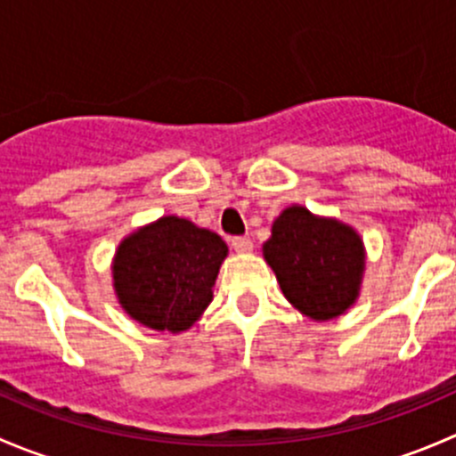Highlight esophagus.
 <instances>
[{
    "label": "esophagus",
    "mask_w": 456,
    "mask_h": 456,
    "mask_svg": "<svg viewBox=\"0 0 456 456\" xmlns=\"http://www.w3.org/2000/svg\"><path fill=\"white\" fill-rule=\"evenodd\" d=\"M232 249L236 251V254H249V251L254 249V242L245 236H236L232 238Z\"/></svg>",
    "instance_id": "1"
}]
</instances>
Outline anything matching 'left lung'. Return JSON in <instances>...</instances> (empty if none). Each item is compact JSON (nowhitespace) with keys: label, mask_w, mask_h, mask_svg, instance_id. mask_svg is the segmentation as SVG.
I'll use <instances>...</instances> for the list:
<instances>
[{"label":"left lung","mask_w":456,"mask_h":456,"mask_svg":"<svg viewBox=\"0 0 456 456\" xmlns=\"http://www.w3.org/2000/svg\"><path fill=\"white\" fill-rule=\"evenodd\" d=\"M262 254L284 297L315 322L333 320L355 305L364 275L360 233L335 218L291 205L273 220Z\"/></svg>","instance_id":"8db88e82"}]
</instances>
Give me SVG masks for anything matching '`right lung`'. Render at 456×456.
Listing matches in <instances>:
<instances>
[{"label":"right lung","mask_w":456,"mask_h":456,"mask_svg":"<svg viewBox=\"0 0 456 456\" xmlns=\"http://www.w3.org/2000/svg\"><path fill=\"white\" fill-rule=\"evenodd\" d=\"M227 245L218 233L178 216H163L118 245L114 291L126 314L154 330L181 333L214 300Z\"/></svg>","instance_id":"right-lung-1"}]
</instances>
